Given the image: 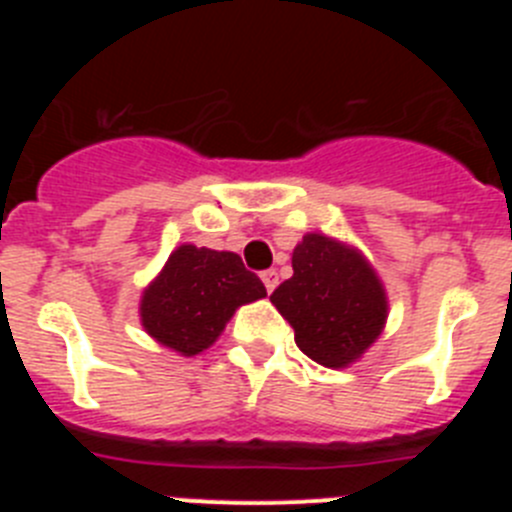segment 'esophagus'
Wrapping results in <instances>:
<instances>
[{
	"instance_id": "obj_1",
	"label": "esophagus",
	"mask_w": 512,
	"mask_h": 512,
	"mask_svg": "<svg viewBox=\"0 0 512 512\" xmlns=\"http://www.w3.org/2000/svg\"><path fill=\"white\" fill-rule=\"evenodd\" d=\"M261 279H264V287H266V292H274V289H277V284H279V274L274 269H269V271H264V274H261Z\"/></svg>"
}]
</instances>
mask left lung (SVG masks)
<instances>
[{"instance_id":"1","label":"left lung","mask_w":512,"mask_h":512,"mask_svg":"<svg viewBox=\"0 0 512 512\" xmlns=\"http://www.w3.org/2000/svg\"><path fill=\"white\" fill-rule=\"evenodd\" d=\"M295 274L279 284L271 305L295 328L312 361L346 369L382 336L387 292L364 253L325 233H305L292 251Z\"/></svg>"}]
</instances>
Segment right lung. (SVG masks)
<instances>
[{"mask_svg":"<svg viewBox=\"0 0 512 512\" xmlns=\"http://www.w3.org/2000/svg\"><path fill=\"white\" fill-rule=\"evenodd\" d=\"M266 287L233 251L182 243L140 295V325L161 346L197 356L220 338L233 312Z\"/></svg>","mask_w":512,"mask_h":512,"instance_id":"obj_1","label":"right lung"}]
</instances>
